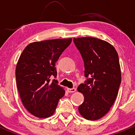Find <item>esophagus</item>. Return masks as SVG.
Returning <instances> with one entry per match:
<instances>
[{
    "mask_svg": "<svg viewBox=\"0 0 135 135\" xmlns=\"http://www.w3.org/2000/svg\"><path fill=\"white\" fill-rule=\"evenodd\" d=\"M76 90V88H67V91L69 92V93H74V92H75Z\"/></svg>",
    "mask_w": 135,
    "mask_h": 135,
    "instance_id": "esophagus-1",
    "label": "esophagus"
}]
</instances>
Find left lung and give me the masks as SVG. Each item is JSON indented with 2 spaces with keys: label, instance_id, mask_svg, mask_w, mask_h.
Wrapping results in <instances>:
<instances>
[{
  "label": "left lung",
  "instance_id": "obj_1",
  "mask_svg": "<svg viewBox=\"0 0 135 135\" xmlns=\"http://www.w3.org/2000/svg\"><path fill=\"white\" fill-rule=\"evenodd\" d=\"M73 41L82 57L86 78L78 88L84 96L79 112L85 119L97 120L109 111L118 95L122 80L118 53L108 42L96 38Z\"/></svg>",
  "mask_w": 135,
  "mask_h": 135
}]
</instances>
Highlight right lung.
<instances>
[{
	"instance_id": "right-lung-1",
	"label": "right lung",
	"mask_w": 135,
	"mask_h": 135,
	"mask_svg": "<svg viewBox=\"0 0 135 135\" xmlns=\"http://www.w3.org/2000/svg\"><path fill=\"white\" fill-rule=\"evenodd\" d=\"M72 38L32 42L24 49L16 69L17 89L25 108L40 118L53 115L65 90L58 85L55 63Z\"/></svg>"
}]
</instances>
